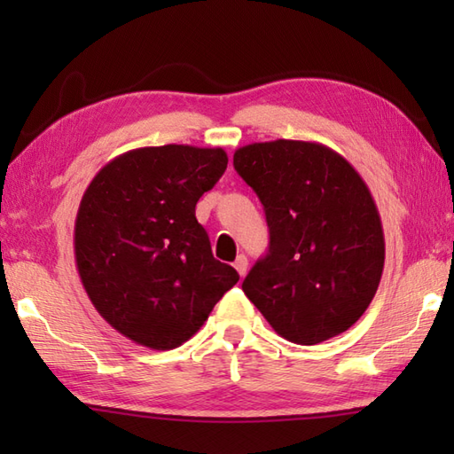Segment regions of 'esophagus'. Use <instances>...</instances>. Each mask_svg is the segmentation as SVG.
<instances>
[{
	"label": "esophagus",
	"instance_id": "obj_1",
	"mask_svg": "<svg viewBox=\"0 0 454 454\" xmlns=\"http://www.w3.org/2000/svg\"><path fill=\"white\" fill-rule=\"evenodd\" d=\"M234 267H236V271L244 277L246 271H247V257L244 254L238 255L236 262H234Z\"/></svg>",
	"mask_w": 454,
	"mask_h": 454
}]
</instances>
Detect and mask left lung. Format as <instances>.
I'll list each match as a JSON object with an SVG mask.
<instances>
[{
  "mask_svg": "<svg viewBox=\"0 0 454 454\" xmlns=\"http://www.w3.org/2000/svg\"><path fill=\"white\" fill-rule=\"evenodd\" d=\"M234 168L269 226V252L246 277V296L293 343L349 330L384 269L382 222L363 177L324 144L285 138L238 148Z\"/></svg>",
  "mask_w": 454,
  "mask_h": 454,
  "instance_id": "1",
  "label": "left lung"
}]
</instances>
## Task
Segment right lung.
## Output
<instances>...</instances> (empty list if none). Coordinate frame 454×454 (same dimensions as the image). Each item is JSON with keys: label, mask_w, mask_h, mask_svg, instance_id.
Instances as JSON below:
<instances>
[{"label": "right lung", "mask_w": 454, "mask_h": 454, "mask_svg": "<svg viewBox=\"0 0 454 454\" xmlns=\"http://www.w3.org/2000/svg\"><path fill=\"white\" fill-rule=\"evenodd\" d=\"M226 166L222 148L146 146L105 163L85 189L75 267L95 310L130 341L176 349L239 281L212 255L195 216Z\"/></svg>", "instance_id": "add662e5"}]
</instances>
